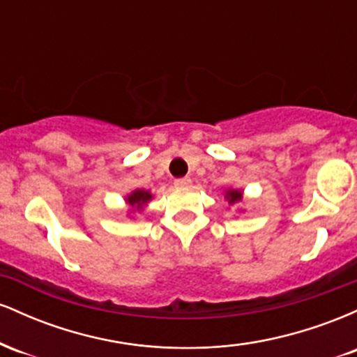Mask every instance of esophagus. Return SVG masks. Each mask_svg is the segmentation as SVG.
<instances>
[{
    "instance_id": "34e87169",
    "label": "esophagus",
    "mask_w": 357,
    "mask_h": 357,
    "mask_svg": "<svg viewBox=\"0 0 357 357\" xmlns=\"http://www.w3.org/2000/svg\"><path fill=\"white\" fill-rule=\"evenodd\" d=\"M176 188H190L191 186V179L190 178H179L174 181Z\"/></svg>"
}]
</instances>
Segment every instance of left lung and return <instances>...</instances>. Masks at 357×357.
<instances>
[{
    "label": "left lung",
    "instance_id": "left-lung-1",
    "mask_svg": "<svg viewBox=\"0 0 357 357\" xmlns=\"http://www.w3.org/2000/svg\"><path fill=\"white\" fill-rule=\"evenodd\" d=\"M225 198L228 199V203H230V204H235V203L241 202L243 195H241L240 190H228L227 195H225Z\"/></svg>",
    "mask_w": 357,
    "mask_h": 357
}]
</instances>
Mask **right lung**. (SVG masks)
Returning a JSON list of instances; mask_svg holds the SVG:
<instances>
[{"instance_id":"1","label":"right lung","mask_w":357,"mask_h":357,"mask_svg":"<svg viewBox=\"0 0 357 357\" xmlns=\"http://www.w3.org/2000/svg\"><path fill=\"white\" fill-rule=\"evenodd\" d=\"M151 199H153V195L146 190H136L126 196V203L129 204L134 211H141Z\"/></svg>"}]
</instances>
